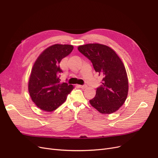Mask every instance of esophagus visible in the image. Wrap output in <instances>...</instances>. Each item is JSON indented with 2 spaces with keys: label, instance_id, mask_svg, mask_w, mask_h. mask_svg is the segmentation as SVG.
<instances>
[{
  "label": "esophagus",
  "instance_id": "1",
  "mask_svg": "<svg viewBox=\"0 0 158 158\" xmlns=\"http://www.w3.org/2000/svg\"><path fill=\"white\" fill-rule=\"evenodd\" d=\"M79 86L80 88H87V85H79Z\"/></svg>",
  "mask_w": 158,
  "mask_h": 158
}]
</instances>
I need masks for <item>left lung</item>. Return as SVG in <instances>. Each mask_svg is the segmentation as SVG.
I'll return each instance as SVG.
<instances>
[{"instance_id":"8db88e82","label":"left lung","mask_w":158,"mask_h":158,"mask_svg":"<svg viewBox=\"0 0 158 158\" xmlns=\"http://www.w3.org/2000/svg\"><path fill=\"white\" fill-rule=\"evenodd\" d=\"M78 50L102 76V85L96 89L95 96L90 103L101 114L116 112L125 102L128 90L127 72L121 60L112 49L103 44L82 45Z\"/></svg>"}]
</instances>
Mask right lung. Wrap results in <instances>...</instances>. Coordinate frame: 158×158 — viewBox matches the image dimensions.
I'll return each mask as SVG.
<instances>
[{
  "label": "right lung",
  "instance_id": "add662e5",
  "mask_svg": "<svg viewBox=\"0 0 158 158\" xmlns=\"http://www.w3.org/2000/svg\"><path fill=\"white\" fill-rule=\"evenodd\" d=\"M73 47L69 44H54L46 48L34 63L28 83L33 102L44 111L52 112L66 101L73 86L60 83L63 71L59 63L69 55Z\"/></svg>",
  "mask_w": 158,
  "mask_h": 158
}]
</instances>
